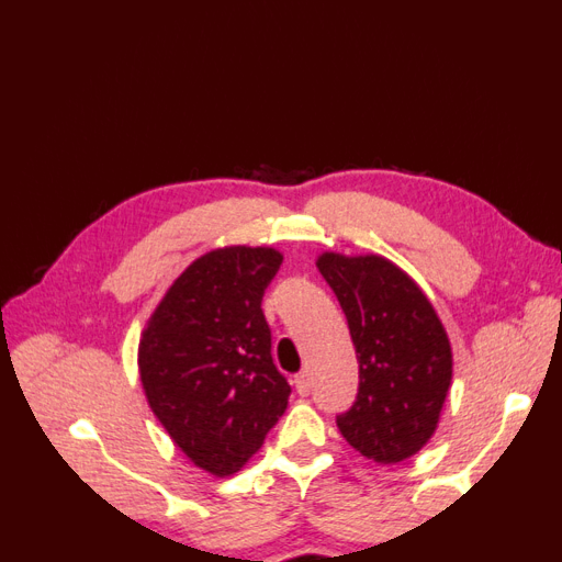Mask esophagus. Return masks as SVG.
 <instances>
[{"label":"esophagus","instance_id":"34e87169","mask_svg":"<svg viewBox=\"0 0 562 562\" xmlns=\"http://www.w3.org/2000/svg\"><path fill=\"white\" fill-rule=\"evenodd\" d=\"M294 387H296V394H302V397H306L312 390V382H310V372H300V375L294 378Z\"/></svg>","mask_w":562,"mask_h":562}]
</instances>
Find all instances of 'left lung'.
I'll list each match as a JSON object with an SVG mask.
<instances>
[{
  "label": "left lung",
  "instance_id": "8db88e82",
  "mask_svg": "<svg viewBox=\"0 0 562 562\" xmlns=\"http://www.w3.org/2000/svg\"><path fill=\"white\" fill-rule=\"evenodd\" d=\"M348 318L360 384L336 424L360 456L402 463L436 434L453 380L446 328L419 284L382 256L322 252L316 260Z\"/></svg>",
  "mask_w": 562,
  "mask_h": 562
}]
</instances>
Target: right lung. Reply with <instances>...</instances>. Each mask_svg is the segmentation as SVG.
Masks as SVG:
<instances>
[{"mask_svg": "<svg viewBox=\"0 0 562 562\" xmlns=\"http://www.w3.org/2000/svg\"><path fill=\"white\" fill-rule=\"evenodd\" d=\"M282 266L274 248L204 252L165 292L138 344L148 406L196 468L228 477L258 453L288 409L262 294Z\"/></svg>", "mask_w": 562, "mask_h": 562, "instance_id": "1", "label": "right lung"}]
</instances>
